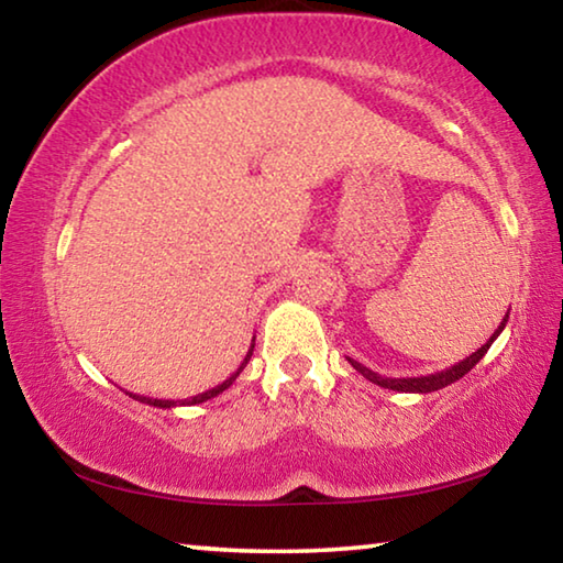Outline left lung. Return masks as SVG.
Here are the masks:
<instances>
[{
  "instance_id": "left-lung-1",
  "label": "left lung",
  "mask_w": 563,
  "mask_h": 563,
  "mask_svg": "<svg viewBox=\"0 0 563 563\" xmlns=\"http://www.w3.org/2000/svg\"><path fill=\"white\" fill-rule=\"evenodd\" d=\"M507 320H509V312L501 318L499 328L494 330V335H492L487 342H484V345H482L479 350L472 352V355L464 357L462 362H456V365L446 367V369H442V373H434V375H422V377H383V375L373 373V369H369V367L360 365L357 360H352V357H347V360H350V365L355 367L362 377L369 379V383H375V385L385 387V389H397V393H419V395H427V393H434V389H442V387H446V385L456 383V379H462L466 373H470V369L476 365V362H479L484 355H487V350L492 347V342L501 335V330L507 328Z\"/></svg>"
}]
</instances>
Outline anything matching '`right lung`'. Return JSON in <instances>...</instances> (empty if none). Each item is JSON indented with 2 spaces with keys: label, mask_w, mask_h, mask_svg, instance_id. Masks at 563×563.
Instances as JSON below:
<instances>
[{
  "label": "right lung",
  "mask_w": 563,
  "mask_h": 563,
  "mask_svg": "<svg viewBox=\"0 0 563 563\" xmlns=\"http://www.w3.org/2000/svg\"><path fill=\"white\" fill-rule=\"evenodd\" d=\"M253 347H255V338H253V342H251V350H247V355H245V357H243V362H241V367H238L235 373L225 379V383L216 385L213 389H206V393L196 395V397H188V399H156V397H144V395H133V393H126V395H129V397H133V399H139V402L151 405V407H161V409H170V407H178V405H201V402H206V399L218 397V395L223 393V389H228V387H231V385L235 383V377L243 373V367L247 365V360H251V355H253Z\"/></svg>",
  "instance_id": "1"
}]
</instances>
